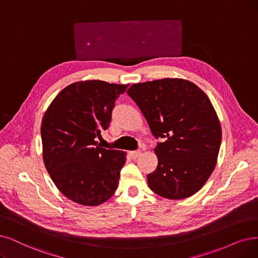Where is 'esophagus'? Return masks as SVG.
<instances>
[{
	"instance_id": "obj_1",
	"label": "esophagus",
	"mask_w": 258,
	"mask_h": 258,
	"mask_svg": "<svg viewBox=\"0 0 258 258\" xmlns=\"http://www.w3.org/2000/svg\"><path fill=\"white\" fill-rule=\"evenodd\" d=\"M128 154L133 159H136L137 157H139L141 155V151H131V152H128Z\"/></svg>"
}]
</instances>
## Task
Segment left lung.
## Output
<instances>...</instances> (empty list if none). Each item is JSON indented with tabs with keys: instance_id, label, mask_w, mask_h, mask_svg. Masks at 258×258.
I'll use <instances>...</instances> for the list:
<instances>
[{
	"instance_id": "1",
	"label": "left lung",
	"mask_w": 258,
	"mask_h": 258,
	"mask_svg": "<svg viewBox=\"0 0 258 258\" xmlns=\"http://www.w3.org/2000/svg\"><path fill=\"white\" fill-rule=\"evenodd\" d=\"M127 94L156 138L157 168L148 174L156 195L180 200L201 189L217 164L222 130L211 100L192 82L161 79L133 84Z\"/></svg>"
}]
</instances>
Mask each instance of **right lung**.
I'll list each match as a JSON object with an SVG mask.
<instances>
[{
  "label": "right lung",
  "instance_id": "right-lung-1",
  "mask_svg": "<svg viewBox=\"0 0 258 258\" xmlns=\"http://www.w3.org/2000/svg\"><path fill=\"white\" fill-rule=\"evenodd\" d=\"M128 84L80 81L63 88L41 122L42 158L57 189L71 201L98 206L116 192L126 152L102 148L114 102Z\"/></svg>",
  "mask_w": 258,
  "mask_h": 258
}]
</instances>
